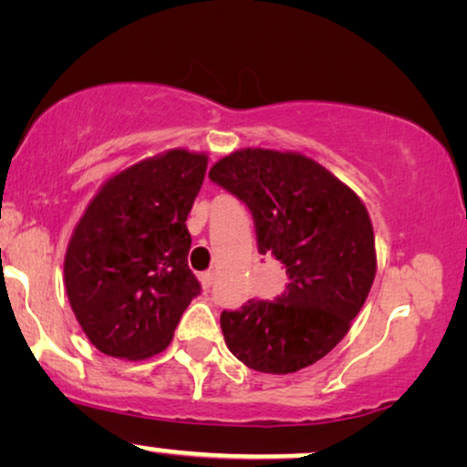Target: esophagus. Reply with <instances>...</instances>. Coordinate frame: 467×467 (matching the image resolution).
<instances>
[{"label": "esophagus", "instance_id": "esophagus-1", "mask_svg": "<svg viewBox=\"0 0 467 467\" xmlns=\"http://www.w3.org/2000/svg\"><path fill=\"white\" fill-rule=\"evenodd\" d=\"M200 283H202V286H203V291L213 289V285H214V272H203V274H200Z\"/></svg>", "mask_w": 467, "mask_h": 467}]
</instances>
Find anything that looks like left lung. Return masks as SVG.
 <instances>
[{
	"label": "left lung",
	"mask_w": 467,
	"mask_h": 467,
	"mask_svg": "<svg viewBox=\"0 0 467 467\" xmlns=\"http://www.w3.org/2000/svg\"><path fill=\"white\" fill-rule=\"evenodd\" d=\"M210 181L251 210L261 254L286 274L285 291L223 310L225 344L265 374L308 368L347 336L376 276L372 221L363 202L321 163L244 149L223 157Z\"/></svg>",
	"instance_id": "1"
}]
</instances>
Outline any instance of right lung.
Here are the masks:
<instances>
[{"label":"right lung","mask_w":467,"mask_h":467,"mask_svg":"<svg viewBox=\"0 0 467 467\" xmlns=\"http://www.w3.org/2000/svg\"><path fill=\"white\" fill-rule=\"evenodd\" d=\"M208 157L174 149L112 176L67 244L69 306L93 347L146 359L168 347L202 286L189 270L187 216Z\"/></svg>","instance_id":"1"}]
</instances>
